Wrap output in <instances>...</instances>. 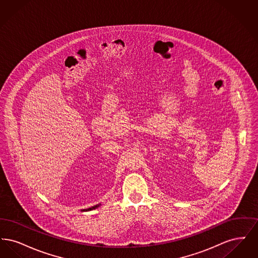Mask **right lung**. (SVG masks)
Segmentation results:
<instances>
[{
	"label": "right lung",
	"instance_id": "1",
	"mask_svg": "<svg viewBox=\"0 0 258 258\" xmlns=\"http://www.w3.org/2000/svg\"><path fill=\"white\" fill-rule=\"evenodd\" d=\"M100 205H101V204H98V205H96V206H93V207H91V208L83 209V210H81V212H88V211H92V210H95V209L98 208Z\"/></svg>",
	"mask_w": 258,
	"mask_h": 258
}]
</instances>
